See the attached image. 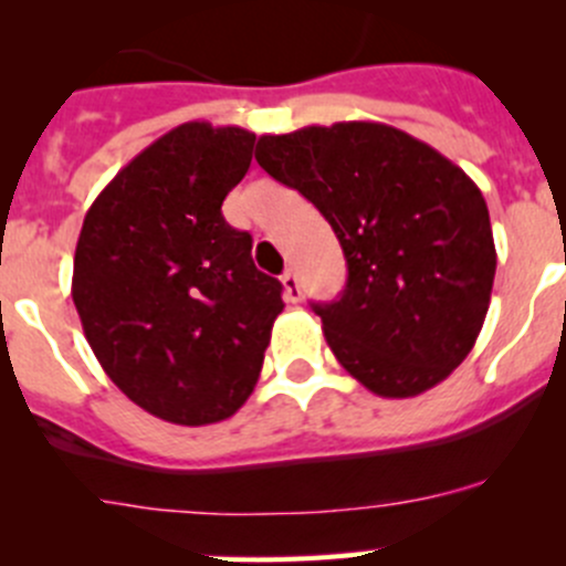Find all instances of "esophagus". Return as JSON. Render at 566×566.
Listing matches in <instances>:
<instances>
[{"label": "esophagus", "mask_w": 566, "mask_h": 566, "mask_svg": "<svg viewBox=\"0 0 566 566\" xmlns=\"http://www.w3.org/2000/svg\"><path fill=\"white\" fill-rule=\"evenodd\" d=\"M282 284H284V298H287L290 304L301 301V284H298V276H295V271H284Z\"/></svg>", "instance_id": "obj_1"}]
</instances>
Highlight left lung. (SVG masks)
<instances>
[{
    "instance_id": "1",
    "label": "left lung",
    "mask_w": 566,
    "mask_h": 566,
    "mask_svg": "<svg viewBox=\"0 0 566 566\" xmlns=\"http://www.w3.org/2000/svg\"><path fill=\"white\" fill-rule=\"evenodd\" d=\"M256 164L339 238L345 293L315 304L336 361L378 397H416L465 361L488 317V202L458 164L369 119L265 134Z\"/></svg>"
}]
</instances>
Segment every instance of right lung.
<instances>
[{"mask_svg":"<svg viewBox=\"0 0 566 566\" xmlns=\"http://www.w3.org/2000/svg\"><path fill=\"white\" fill-rule=\"evenodd\" d=\"M256 136L182 123L125 164L84 216L71 295L130 402L182 427L224 421L260 378L282 284L221 216Z\"/></svg>","mask_w":566,"mask_h":566,"instance_id":"obj_1","label":"right lung"}]
</instances>
